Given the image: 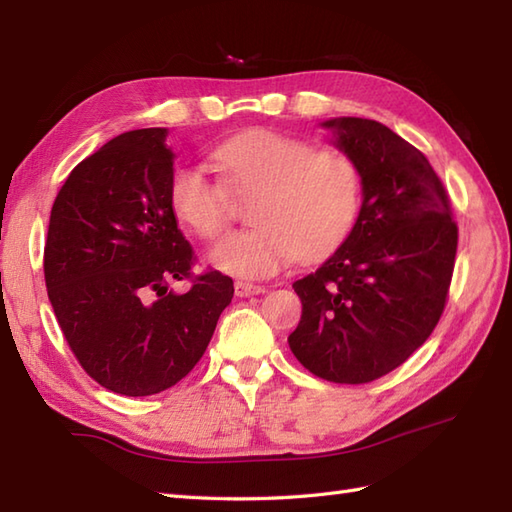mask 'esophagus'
<instances>
[{"instance_id":"esophagus-1","label":"esophagus","mask_w":512,"mask_h":512,"mask_svg":"<svg viewBox=\"0 0 512 512\" xmlns=\"http://www.w3.org/2000/svg\"><path fill=\"white\" fill-rule=\"evenodd\" d=\"M266 286H255L248 284V281H235V295L237 297H253V295H264Z\"/></svg>"}]
</instances>
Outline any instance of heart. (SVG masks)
<instances>
[{
    "instance_id": "heart-1",
    "label": "heart",
    "mask_w": 512,
    "mask_h": 512,
    "mask_svg": "<svg viewBox=\"0 0 512 512\" xmlns=\"http://www.w3.org/2000/svg\"><path fill=\"white\" fill-rule=\"evenodd\" d=\"M211 160L239 195H255L248 211L255 226L211 250V262L228 275L262 279L297 257L317 262L354 231L361 171L339 149H314L303 138L253 129L213 147ZM169 206L202 239H217L231 224L224 187L195 162L173 171Z\"/></svg>"
}]
</instances>
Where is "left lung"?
Segmentation results:
<instances>
[{"label": "left lung", "instance_id": "left-lung-1", "mask_svg": "<svg viewBox=\"0 0 512 512\" xmlns=\"http://www.w3.org/2000/svg\"><path fill=\"white\" fill-rule=\"evenodd\" d=\"M323 125L361 171L363 204L341 248L292 284L303 312L288 343L314 376L363 385L405 363L438 325L458 224L420 149L367 118Z\"/></svg>", "mask_w": 512, "mask_h": 512}]
</instances>
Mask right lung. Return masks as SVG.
I'll list each match as a JSON object with an SVG mask.
<instances>
[{
	"label": "right lung",
	"mask_w": 512,
	"mask_h": 512,
	"mask_svg": "<svg viewBox=\"0 0 512 512\" xmlns=\"http://www.w3.org/2000/svg\"><path fill=\"white\" fill-rule=\"evenodd\" d=\"M167 129H134L81 160L52 204L43 275L72 354L121 396L160 394L198 365L233 279L195 253L169 206ZM187 278L184 296L170 290Z\"/></svg>",
	"instance_id": "1"
}]
</instances>
